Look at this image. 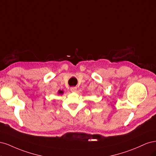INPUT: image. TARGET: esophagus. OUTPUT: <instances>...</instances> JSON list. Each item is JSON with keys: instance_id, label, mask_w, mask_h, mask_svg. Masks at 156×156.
<instances>
[{"instance_id": "esophagus-1", "label": "esophagus", "mask_w": 156, "mask_h": 156, "mask_svg": "<svg viewBox=\"0 0 156 156\" xmlns=\"http://www.w3.org/2000/svg\"><path fill=\"white\" fill-rule=\"evenodd\" d=\"M76 89H77V88L76 87H71V92H73V93L76 92Z\"/></svg>"}]
</instances>
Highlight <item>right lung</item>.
<instances>
[{
  "label": "right lung",
  "mask_w": 156,
  "mask_h": 156,
  "mask_svg": "<svg viewBox=\"0 0 156 156\" xmlns=\"http://www.w3.org/2000/svg\"><path fill=\"white\" fill-rule=\"evenodd\" d=\"M63 91H62H62H61V90H59V91H58V94H63Z\"/></svg>",
  "instance_id": "right-lung-1"
}]
</instances>
